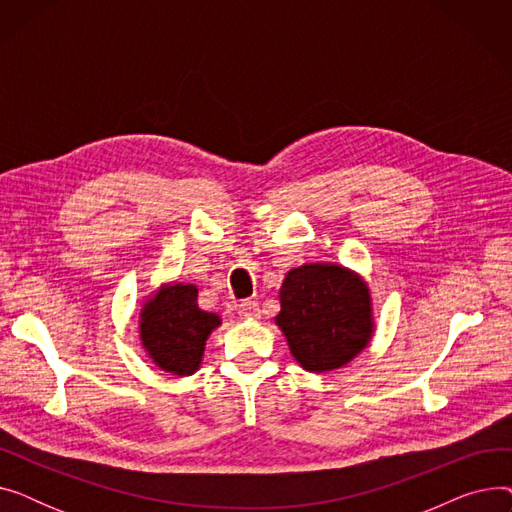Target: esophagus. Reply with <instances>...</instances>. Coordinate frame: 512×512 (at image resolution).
<instances>
[{
  "mask_svg": "<svg viewBox=\"0 0 512 512\" xmlns=\"http://www.w3.org/2000/svg\"><path fill=\"white\" fill-rule=\"evenodd\" d=\"M238 315L245 317V319H257L261 315V309L255 301H242L238 305Z\"/></svg>",
  "mask_w": 512,
  "mask_h": 512,
  "instance_id": "34e87169",
  "label": "esophagus"
}]
</instances>
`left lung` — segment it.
Masks as SVG:
<instances>
[{
    "mask_svg": "<svg viewBox=\"0 0 512 512\" xmlns=\"http://www.w3.org/2000/svg\"><path fill=\"white\" fill-rule=\"evenodd\" d=\"M276 324L292 357L307 371L324 373L353 361L373 332L367 284L330 263L290 270L280 288Z\"/></svg>",
    "mask_w": 512,
    "mask_h": 512,
    "instance_id": "obj_1",
    "label": "left lung"
}]
</instances>
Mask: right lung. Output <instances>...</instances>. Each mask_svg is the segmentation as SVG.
Returning <instances> with one entry per match:
<instances>
[{"mask_svg":"<svg viewBox=\"0 0 512 512\" xmlns=\"http://www.w3.org/2000/svg\"><path fill=\"white\" fill-rule=\"evenodd\" d=\"M222 324L220 315L197 305V286L161 288L141 311V340L153 363L174 375L199 369L207 336Z\"/></svg>","mask_w":512,"mask_h":512,"instance_id":"1","label":"right lung"}]
</instances>
